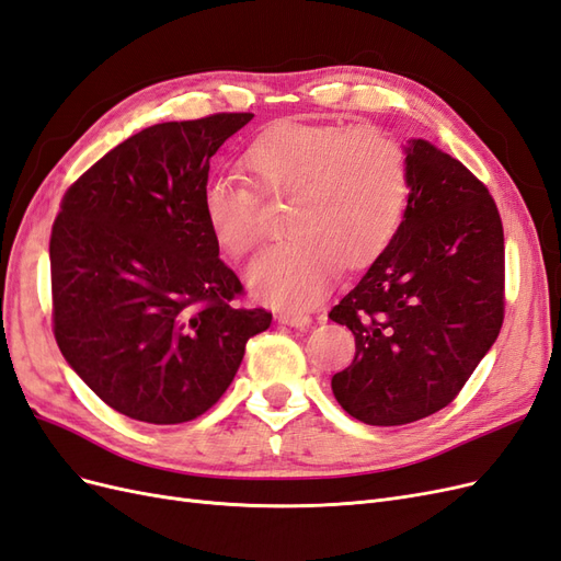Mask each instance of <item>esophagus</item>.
<instances>
[{
  "label": "esophagus",
  "instance_id": "obj_1",
  "mask_svg": "<svg viewBox=\"0 0 561 561\" xmlns=\"http://www.w3.org/2000/svg\"><path fill=\"white\" fill-rule=\"evenodd\" d=\"M278 322H280V325H287V328L304 330V328L311 325V316H307V313H280Z\"/></svg>",
  "mask_w": 561,
  "mask_h": 561
}]
</instances>
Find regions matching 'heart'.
<instances>
[{"label": "heart", "mask_w": 561, "mask_h": 561, "mask_svg": "<svg viewBox=\"0 0 561 561\" xmlns=\"http://www.w3.org/2000/svg\"><path fill=\"white\" fill-rule=\"evenodd\" d=\"M241 168L260 196H287V239L245 271L254 299L287 311L325 297L342 264L375 262L398 233L410 198L402 145L371 126L278 122L248 145ZM201 217L215 245L233 260L262 239L257 196L229 178L203 182Z\"/></svg>", "instance_id": "b5f03b06"}]
</instances>
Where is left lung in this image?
Instances as JSON below:
<instances>
[{
    "mask_svg": "<svg viewBox=\"0 0 561 561\" xmlns=\"http://www.w3.org/2000/svg\"><path fill=\"white\" fill-rule=\"evenodd\" d=\"M410 198L398 233L330 318L355 336L332 377L344 410L402 426L447 407L503 325V225L468 168L423 138L402 145Z\"/></svg>",
    "mask_w": 561,
    "mask_h": 561,
    "instance_id": "obj_1",
    "label": "left lung"
}]
</instances>
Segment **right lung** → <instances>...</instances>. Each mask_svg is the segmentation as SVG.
Masks as SVG:
<instances>
[{
  "label": "right lung",
  "instance_id": "obj_1",
  "mask_svg": "<svg viewBox=\"0 0 561 561\" xmlns=\"http://www.w3.org/2000/svg\"><path fill=\"white\" fill-rule=\"evenodd\" d=\"M254 114H213L130 135L67 190L50 231L62 358L118 414L171 426L208 412L241 367L264 309L201 217L210 159Z\"/></svg>",
  "mask_w": 561,
  "mask_h": 561
}]
</instances>
